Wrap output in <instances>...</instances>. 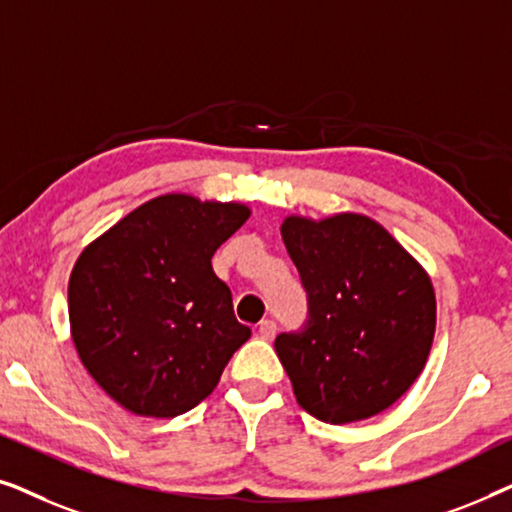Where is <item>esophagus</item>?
Returning a JSON list of instances; mask_svg holds the SVG:
<instances>
[{
	"instance_id": "esophagus-1",
	"label": "esophagus",
	"mask_w": 512,
	"mask_h": 512,
	"mask_svg": "<svg viewBox=\"0 0 512 512\" xmlns=\"http://www.w3.org/2000/svg\"><path fill=\"white\" fill-rule=\"evenodd\" d=\"M275 333H277V324L272 319H263L261 324H258V335H261L263 340H272L275 338Z\"/></svg>"
}]
</instances>
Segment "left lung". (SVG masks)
Instances as JSON below:
<instances>
[{"mask_svg":"<svg viewBox=\"0 0 512 512\" xmlns=\"http://www.w3.org/2000/svg\"><path fill=\"white\" fill-rule=\"evenodd\" d=\"M282 237L307 293L305 326L275 340L298 405L326 424L387 410L429 359L436 333L429 275L363 214L289 216Z\"/></svg>","mask_w":512,"mask_h":512,"instance_id":"obj_1","label":"left lung"}]
</instances>
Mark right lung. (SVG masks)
<instances>
[{
	"mask_svg": "<svg viewBox=\"0 0 512 512\" xmlns=\"http://www.w3.org/2000/svg\"><path fill=\"white\" fill-rule=\"evenodd\" d=\"M237 202L170 193L90 242L69 277V324L93 380L142 417H177L212 394L251 328L214 275V251L249 219Z\"/></svg>",
	"mask_w": 512,
	"mask_h": 512,
	"instance_id": "right-lung-1",
	"label": "right lung"
}]
</instances>
